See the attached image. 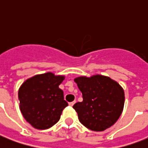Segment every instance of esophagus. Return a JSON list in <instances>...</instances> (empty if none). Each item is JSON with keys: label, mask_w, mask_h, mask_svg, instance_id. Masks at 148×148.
Wrapping results in <instances>:
<instances>
[{"label": "esophagus", "mask_w": 148, "mask_h": 148, "mask_svg": "<svg viewBox=\"0 0 148 148\" xmlns=\"http://www.w3.org/2000/svg\"><path fill=\"white\" fill-rule=\"evenodd\" d=\"M75 102H76V101H72V102H70V103H69V106H73L74 104H75Z\"/></svg>", "instance_id": "esophagus-1"}]
</instances>
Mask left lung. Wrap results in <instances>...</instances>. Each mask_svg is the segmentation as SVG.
Returning a JSON list of instances; mask_svg holds the SVG:
<instances>
[{"mask_svg": "<svg viewBox=\"0 0 148 148\" xmlns=\"http://www.w3.org/2000/svg\"><path fill=\"white\" fill-rule=\"evenodd\" d=\"M83 101L74 104L82 124L92 131L101 132L111 127L122 113L124 93L119 84L109 77L95 75L74 79Z\"/></svg>", "mask_w": 148, "mask_h": 148, "instance_id": "left-lung-1", "label": "left lung"}]
</instances>
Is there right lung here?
I'll return each instance as SVG.
<instances>
[{
	"instance_id": "1",
	"label": "right lung",
	"mask_w": 148,
	"mask_h": 148,
	"mask_svg": "<svg viewBox=\"0 0 148 148\" xmlns=\"http://www.w3.org/2000/svg\"><path fill=\"white\" fill-rule=\"evenodd\" d=\"M63 76L52 73L36 75L22 84L19 90L20 109L24 119L36 129H47L60 119L68 106L58 86Z\"/></svg>"
}]
</instances>
